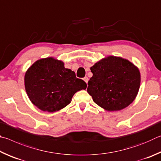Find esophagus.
I'll list each match as a JSON object with an SVG mask.
<instances>
[{"label":"esophagus","instance_id":"obj_1","mask_svg":"<svg viewBox=\"0 0 161 161\" xmlns=\"http://www.w3.org/2000/svg\"><path fill=\"white\" fill-rule=\"evenodd\" d=\"M83 80H84V81H85L86 83H88V78L87 77V76H86V77L83 78Z\"/></svg>","mask_w":161,"mask_h":161}]
</instances>
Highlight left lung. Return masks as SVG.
Instances as JSON below:
<instances>
[{
	"mask_svg": "<svg viewBox=\"0 0 161 161\" xmlns=\"http://www.w3.org/2000/svg\"><path fill=\"white\" fill-rule=\"evenodd\" d=\"M87 91L105 110L119 111L135 100L141 83L138 68L127 59L109 56L91 67Z\"/></svg>",
	"mask_w": 161,
	"mask_h": 161,
	"instance_id": "obj_1",
	"label": "left lung"
}]
</instances>
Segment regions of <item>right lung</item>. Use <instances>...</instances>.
Masks as SVG:
<instances>
[{
    "label": "right lung",
    "mask_w": 161,
    "mask_h": 161,
    "mask_svg": "<svg viewBox=\"0 0 161 161\" xmlns=\"http://www.w3.org/2000/svg\"><path fill=\"white\" fill-rule=\"evenodd\" d=\"M25 87L34 105L44 112H55L69 105L76 92L86 90L87 84L66 69L63 61L48 57L37 60L27 69Z\"/></svg>",
    "instance_id": "1"
}]
</instances>
